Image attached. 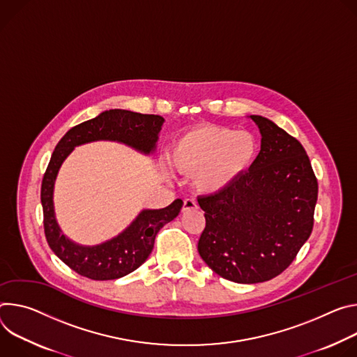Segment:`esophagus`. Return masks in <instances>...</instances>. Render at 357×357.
Listing matches in <instances>:
<instances>
[{
  "mask_svg": "<svg viewBox=\"0 0 357 357\" xmlns=\"http://www.w3.org/2000/svg\"><path fill=\"white\" fill-rule=\"evenodd\" d=\"M195 208H199V206H197V203H195L192 199H187V200H184V204H183V211L195 210Z\"/></svg>",
  "mask_w": 357,
  "mask_h": 357,
  "instance_id": "esophagus-1",
  "label": "esophagus"
}]
</instances>
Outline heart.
I'll use <instances>...</instances> for the list:
<instances>
[{"label": "heart", "instance_id": "1", "mask_svg": "<svg viewBox=\"0 0 357 357\" xmlns=\"http://www.w3.org/2000/svg\"><path fill=\"white\" fill-rule=\"evenodd\" d=\"M258 140L247 130L204 125L181 133L170 146V166L192 176L197 191L220 194L232 187L254 166Z\"/></svg>", "mask_w": 357, "mask_h": 357}]
</instances>
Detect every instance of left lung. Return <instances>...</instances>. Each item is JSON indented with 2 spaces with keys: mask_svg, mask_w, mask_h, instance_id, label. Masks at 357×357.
<instances>
[{
  "mask_svg": "<svg viewBox=\"0 0 357 357\" xmlns=\"http://www.w3.org/2000/svg\"><path fill=\"white\" fill-rule=\"evenodd\" d=\"M261 133L251 170L228 190L200 197L203 261L222 278L265 282L285 271L307 241L318 181L303 146L266 117L250 116Z\"/></svg>",
  "mask_w": 357,
  "mask_h": 357,
  "instance_id": "left-lung-1",
  "label": "left lung"
}]
</instances>
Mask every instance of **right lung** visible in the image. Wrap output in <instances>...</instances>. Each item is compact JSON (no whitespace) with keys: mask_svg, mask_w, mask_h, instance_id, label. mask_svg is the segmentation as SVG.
I'll list each match as a JSON object with an SVG mask.
<instances>
[{"mask_svg":"<svg viewBox=\"0 0 357 357\" xmlns=\"http://www.w3.org/2000/svg\"><path fill=\"white\" fill-rule=\"evenodd\" d=\"M163 123L165 119L158 114L110 109L72 128L56 144L41 187L45 236L54 254L79 275L110 281L137 269L150 255L157 232L178 215L183 202L177 199L165 208L142 210L129 227L102 244H77L62 232L55 215L54 188L62 163L76 146L99 140L122 143L150 155L155 151Z\"/></svg>","mask_w":357,"mask_h":357,"instance_id":"add662e5","label":"right lung"}]
</instances>
